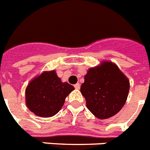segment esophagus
<instances>
[{
  "instance_id": "obj_1",
  "label": "esophagus",
  "mask_w": 150,
  "mask_h": 150,
  "mask_svg": "<svg viewBox=\"0 0 150 150\" xmlns=\"http://www.w3.org/2000/svg\"><path fill=\"white\" fill-rule=\"evenodd\" d=\"M74 87H75V88H76V89H79V88H80V84H79V83H76L75 85V86H74Z\"/></svg>"
}]
</instances>
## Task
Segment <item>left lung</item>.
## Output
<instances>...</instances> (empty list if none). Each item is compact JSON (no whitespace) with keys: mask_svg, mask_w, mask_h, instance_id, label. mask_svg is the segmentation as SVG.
<instances>
[{"mask_svg":"<svg viewBox=\"0 0 150 150\" xmlns=\"http://www.w3.org/2000/svg\"><path fill=\"white\" fill-rule=\"evenodd\" d=\"M80 90L88 109L98 119H108L126 103L129 81L115 64L105 62L88 71Z\"/></svg>","mask_w":150,"mask_h":150,"instance_id":"8db88e82","label":"left lung"}]
</instances>
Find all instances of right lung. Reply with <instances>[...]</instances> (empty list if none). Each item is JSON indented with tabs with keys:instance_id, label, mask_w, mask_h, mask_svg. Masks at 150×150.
<instances>
[{
	"instance_id": "add662e5",
	"label": "right lung",
	"mask_w": 150,
	"mask_h": 150,
	"mask_svg": "<svg viewBox=\"0 0 150 150\" xmlns=\"http://www.w3.org/2000/svg\"><path fill=\"white\" fill-rule=\"evenodd\" d=\"M74 89L68 82H62L54 71H45L27 87L26 104L35 115L51 117L59 112L67 96Z\"/></svg>"
}]
</instances>
